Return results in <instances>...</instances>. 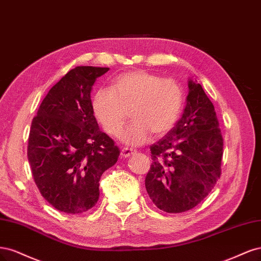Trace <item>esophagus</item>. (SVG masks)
<instances>
[{"label": "esophagus", "instance_id": "obj_1", "mask_svg": "<svg viewBox=\"0 0 261 261\" xmlns=\"http://www.w3.org/2000/svg\"><path fill=\"white\" fill-rule=\"evenodd\" d=\"M134 153H136V150H134L133 148H128V147H124L121 149V156L123 158H128L130 157L131 155H133Z\"/></svg>", "mask_w": 261, "mask_h": 261}]
</instances>
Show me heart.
Returning a JSON list of instances; mask_svg holds the SVG:
<instances>
[{"mask_svg": "<svg viewBox=\"0 0 261 261\" xmlns=\"http://www.w3.org/2000/svg\"><path fill=\"white\" fill-rule=\"evenodd\" d=\"M183 105L184 91L178 81L141 69L118 74L111 89H98L91 99L95 119L113 137L121 132L129 109L132 122L121 140L130 145L143 144L150 133L161 137L171 130Z\"/></svg>", "mask_w": 261, "mask_h": 261, "instance_id": "heart-1", "label": "heart"}]
</instances>
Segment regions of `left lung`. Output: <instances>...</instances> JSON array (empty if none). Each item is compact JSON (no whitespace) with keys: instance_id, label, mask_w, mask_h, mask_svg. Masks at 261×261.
Returning <instances> with one entry per match:
<instances>
[{"instance_id":"8db88e82","label":"left lung","mask_w":261,"mask_h":261,"mask_svg":"<svg viewBox=\"0 0 261 261\" xmlns=\"http://www.w3.org/2000/svg\"><path fill=\"white\" fill-rule=\"evenodd\" d=\"M181 118L150 146L152 165L145 188L153 203L166 213L194 208L221 174L223 139L215 107L199 83L189 79Z\"/></svg>"}]
</instances>
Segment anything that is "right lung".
Masks as SVG:
<instances>
[{"instance_id": "obj_1", "label": "right lung", "mask_w": 261, "mask_h": 261, "mask_svg": "<svg viewBox=\"0 0 261 261\" xmlns=\"http://www.w3.org/2000/svg\"><path fill=\"white\" fill-rule=\"evenodd\" d=\"M107 67L78 66L48 91L33 118L28 161L33 179L54 208L82 214L97 203L99 180L119 147L99 130L91 108L94 82Z\"/></svg>"}]
</instances>
